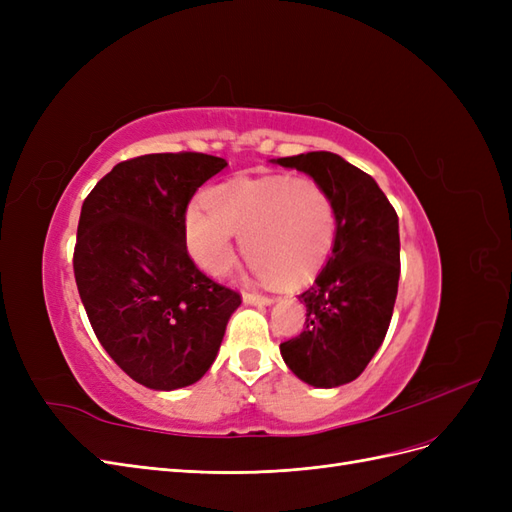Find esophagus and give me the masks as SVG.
I'll return each mask as SVG.
<instances>
[{
    "label": "esophagus",
    "mask_w": 512,
    "mask_h": 512,
    "mask_svg": "<svg viewBox=\"0 0 512 512\" xmlns=\"http://www.w3.org/2000/svg\"><path fill=\"white\" fill-rule=\"evenodd\" d=\"M243 301L250 305H271L275 299L273 297H265V294H254V292H245Z\"/></svg>",
    "instance_id": "esophagus-1"
}]
</instances>
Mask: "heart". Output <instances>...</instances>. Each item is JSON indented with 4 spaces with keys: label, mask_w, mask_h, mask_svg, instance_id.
Masks as SVG:
<instances>
[{
    "label": "heart",
    "mask_w": 512,
    "mask_h": 512,
    "mask_svg": "<svg viewBox=\"0 0 512 512\" xmlns=\"http://www.w3.org/2000/svg\"><path fill=\"white\" fill-rule=\"evenodd\" d=\"M235 235L260 282L303 284L333 252L335 200L312 177H239L209 190L207 207L192 205L185 213L188 252L213 277L235 262Z\"/></svg>",
    "instance_id": "heart-1"
}]
</instances>
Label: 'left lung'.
<instances>
[{
    "label": "left lung",
    "mask_w": 512,
    "mask_h": 512,
    "mask_svg": "<svg viewBox=\"0 0 512 512\" xmlns=\"http://www.w3.org/2000/svg\"><path fill=\"white\" fill-rule=\"evenodd\" d=\"M275 164L318 179L337 207L333 254L299 294L303 331L280 344L294 376L333 389L363 374L389 331L399 282L397 213L378 183L337 153L309 151Z\"/></svg>",
    "instance_id": "obj_1"
}]
</instances>
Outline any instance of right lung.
<instances>
[{
    "label": "right lung",
    "mask_w": 512,
    "mask_h": 512,
    "mask_svg": "<svg viewBox=\"0 0 512 512\" xmlns=\"http://www.w3.org/2000/svg\"><path fill=\"white\" fill-rule=\"evenodd\" d=\"M226 166L196 151L119 162L89 192L74 277L98 342L147 389L175 391L207 374L241 294L213 282L188 254L185 211Z\"/></svg>",
    "instance_id": "obj_1"
}]
</instances>
